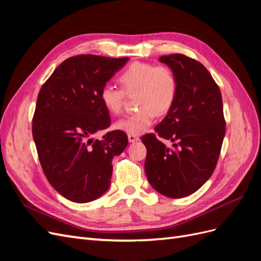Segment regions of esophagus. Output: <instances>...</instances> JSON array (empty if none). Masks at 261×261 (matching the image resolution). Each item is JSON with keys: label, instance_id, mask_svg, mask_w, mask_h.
Here are the masks:
<instances>
[{"label": "esophagus", "instance_id": "1", "mask_svg": "<svg viewBox=\"0 0 261 261\" xmlns=\"http://www.w3.org/2000/svg\"><path fill=\"white\" fill-rule=\"evenodd\" d=\"M139 140V137L136 135H128V141L129 143H136Z\"/></svg>", "mask_w": 261, "mask_h": 261}]
</instances>
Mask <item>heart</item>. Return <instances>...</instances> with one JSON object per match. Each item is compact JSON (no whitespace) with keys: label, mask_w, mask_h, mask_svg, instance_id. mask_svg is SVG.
Segmentation results:
<instances>
[{"label":"heart","mask_w":261,"mask_h":261,"mask_svg":"<svg viewBox=\"0 0 261 261\" xmlns=\"http://www.w3.org/2000/svg\"><path fill=\"white\" fill-rule=\"evenodd\" d=\"M122 89L105 86L100 90V101L108 112L114 115L123 111L125 94L136 93L138 111L117 121L115 127L128 135H141L154 122L155 115L167 114L177 93V81L173 70L164 65L134 62L118 76Z\"/></svg>","instance_id":"obj_1"}]
</instances>
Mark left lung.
Here are the masks:
<instances>
[{
  "label": "left lung",
  "instance_id": "8db88e82",
  "mask_svg": "<svg viewBox=\"0 0 261 261\" xmlns=\"http://www.w3.org/2000/svg\"><path fill=\"white\" fill-rule=\"evenodd\" d=\"M174 73V105L154 128L170 140L165 146L154 134L141 138L147 148L145 172L158 193L183 198L195 193L212 175L225 135L222 96L212 76L198 61L183 54L159 59Z\"/></svg>",
  "mask_w": 261,
  "mask_h": 261
}]
</instances>
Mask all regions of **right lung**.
<instances>
[{"label": "right lung", "mask_w": 261, "mask_h": 261, "mask_svg": "<svg viewBox=\"0 0 261 261\" xmlns=\"http://www.w3.org/2000/svg\"><path fill=\"white\" fill-rule=\"evenodd\" d=\"M86 54L65 60L38 94L33 136L42 170L53 188L66 199L85 203L99 198L111 184L112 160L128 139L122 130L108 132L110 114L100 90L127 62Z\"/></svg>", "instance_id": "add662e5"}]
</instances>
